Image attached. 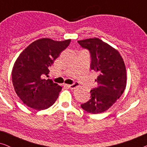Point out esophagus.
Segmentation results:
<instances>
[{"mask_svg": "<svg viewBox=\"0 0 147 147\" xmlns=\"http://www.w3.org/2000/svg\"><path fill=\"white\" fill-rule=\"evenodd\" d=\"M78 85H79V84H78V82H75L74 84H70V85H69V84H65V86H67V88H70V89H74V88L77 87V86H78Z\"/></svg>", "mask_w": 147, "mask_h": 147, "instance_id": "esophagus-1", "label": "esophagus"}]
</instances>
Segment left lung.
I'll list each match as a JSON object with an SVG mask.
<instances>
[{
    "label": "left lung",
    "mask_w": 147,
    "mask_h": 147,
    "mask_svg": "<svg viewBox=\"0 0 147 147\" xmlns=\"http://www.w3.org/2000/svg\"><path fill=\"white\" fill-rule=\"evenodd\" d=\"M78 43L90 51V68L98 74L95 80L98 88L90 91L91 98L81 104V107L89 113H102L109 109L123 94L126 86L125 64L117 50L98 38Z\"/></svg>",
    "instance_id": "left-lung-1"
}]
</instances>
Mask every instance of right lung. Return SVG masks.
Returning <instances> with one entry per match:
<instances>
[{"instance_id": "right-lung-1", "label": "right lung", "mask_w": 147, "mask_h": 147, "mask_svg": "<svg viewBox=\"0 0 147 147\" xmlns=\"http://www.w3.org/2000/svg\"><path fill=\"white\" fill-rule=\"evenodd\" d=\"M70 42L71 39H38L24 49L16 60L12 71L13 86L17 96L27 106L41 110L55 103L62 88L51 80L43 78L47 76L49 67Z\"/></svg>"}]
</instances>
